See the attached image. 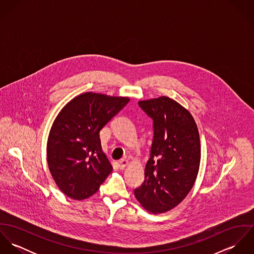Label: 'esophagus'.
<instances>
[{
	"label": "esophagus",
	"instance_id": "esophagus-1",
	"mask_svg": "<svg viewBox=\"0 0 254 254\" xmlns=\"http://www.w3.org/2000/svg\"><path fill=\"white\" fill-rule=\"evenodd\" d=\"M128 164H129V161H128L127 158H122V159H120V160H119V163H118L120 169H124Z\"/></svg>",
	"mask_w": 254,
	"mask_h": 254
}]
</instances>
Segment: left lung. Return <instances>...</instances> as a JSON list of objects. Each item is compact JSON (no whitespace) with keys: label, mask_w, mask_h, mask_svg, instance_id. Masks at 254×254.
<instances>
[{"label":"left lung","mask_w":254,"mask_h":254,"mask_svg":"<svg viewBox=\"0 0 254 254\" xmlns=\"http://www.w3.org/2000/svg\"><path fill=\"white\" fill-rule=\"evenodd\" d=\"M153 120L150 157L145 181L134 190L147 211L159 214L173 209L190 192L200 163L196 123L188 109L168 97L139 102Z\"/></svg>","instance_id":"1"}]
</instances>
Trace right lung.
<instances>
[{
  "label": "right lung",
  "instance_id": "1",
  "mask_svg": "<svg viewBox=\"0 0 254 254\" xmlns=\"http://www.w3.org/2000/svg\"><path fill=\"white\" fill-rule=\"evenodd\" d=\"M130 101L84 93L68 102L56 117L47 143L50 172L68 197L82 200L96 193L112 171L102 149L100 131Z\"/></svg>",
  "mask_w": 254,
  "mask_h": 254
}]
</instances>
